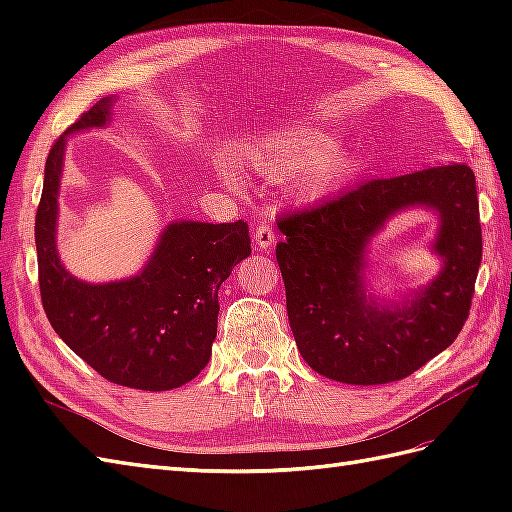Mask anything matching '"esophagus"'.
Segmentation results:
<instances>
[{"mask_svg":"<svg viewBox=\"0 0 512 512\" xmlns=\"http://www.w3.org/2000/svg\"><path fill=\"white\" fill-rule=\"evenodd\" d=\"M253 244H255V248H262V250H266V248H273V246H275V233H273V226L266 224V222L257 224V228H255V235H253Z\"/></svg>","mask_w":512,"mask_h":512,"instance_id":"1","label":"esophagus"}]
</instances>
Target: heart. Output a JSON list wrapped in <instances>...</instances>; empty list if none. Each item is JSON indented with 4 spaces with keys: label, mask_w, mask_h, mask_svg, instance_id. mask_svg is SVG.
<instances>
[{
    "label": "heart",
    "mask_w": 512,
    "mask_h": 512,
    "mask_svg": "<svg viewBox=\"0 0 512 512\" xmlns=\"http://www.w3.org/2000/svg\"><path fill=\"white\" fill-rule=\"evenodd\" d=\"M239 158L250 169L270 178H292V191L301 202H319L352 182L365 167L358 147H343L332 127L314 121H288L262 129L239 145ZM226 184H237V171L228 162L217 167Z\"/></svg>",
    "instance_id": "heart-1"
}]
</instances>
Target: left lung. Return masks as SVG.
<instances>
[{"label":"left lung","mask_w":512,"mask_h":512,"mask_svg":"<svg viewBox=\"0 0 512 512\" xmlns=\"http://www.w3.org/2000/svg\"><path fill=\"white\" fill-rule=\"evenodd\" d=\"M418 208L439 220L430 245L439 275L380 296L371 284V242L396 214ZM277 226L286 235L277 262L292 336L314 372L347 385L394 383L460 334L482 262L480 204L466 165L365 182Z\"/></svg>","instance_id":"8db88e82"}]
</instances>
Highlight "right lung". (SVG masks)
<instances>
[{"instance_id": "1", "label": "right lung", "mask_w": 512, "mask_h": 512, "mask_svg": "<svg viewBox=\"0 0 512 512\" xmlns=\"http://www.w3.org/2000/svg\"><path fill=\"white\" fill-rule=\"evenodd\" d=\"M105 96L65 132L46 160L35 220L43 310L63 343L110 383L143 391L182 387L211 358L217 290L250 255L248 224L173 220L132 277L92 284L74 277L57 248L59 191L68 138L112 123Z\"/></svg>"}]
</instances>
